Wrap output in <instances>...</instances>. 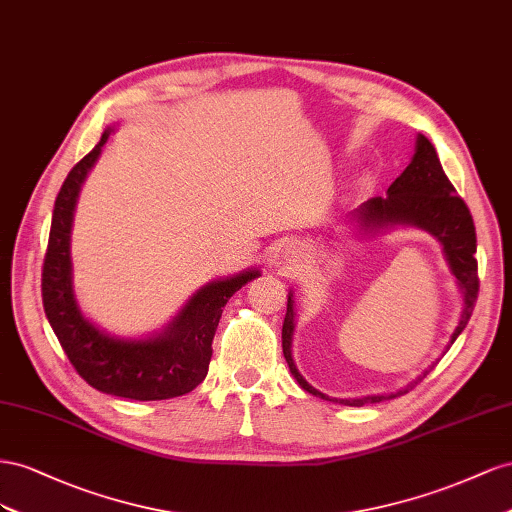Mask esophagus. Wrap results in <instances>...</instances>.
<instances>
[{"label":"esophagus","mask_w":512,"mask_h":512,"mask_svg":"<svg viewBox=\"0 0 512 512\" xmlns=\"http://www.w3.org/2000/svg\"><path fill=\"white\" fill-rule=\"evenodd\" d=\"M276 257H279L281 264L291 266V264H294V261H298V251H294V248L287 246V248H283V251H281L279 255H276Z\"/></svg>","instance_id":"obj_1"}]
</instances>
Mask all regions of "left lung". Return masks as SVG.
Here are the masks:
<instances>
[{
	"mask_svg": "<svg viewBox=\"0 0 512 512\" xmlns=\"http://www.w3.org/2000/svg\"><path fill=\"white\" fill-rule=\"evenodd\" d=\"M349 225L354 227L358 238L377 236V233H386L390 229L410 227L429 233L431 238L442 244V253L450 272L455 274L457 285L463 296V306L459 315V324L452 332L448 347L457 341L467 321L472 317L474 304L478 298V264H476V229L472 214L467 210L465 201L457 195L455 186L450 184L446 173L442 169L440 158L425 135L416 137V148L412 163L405 167V171L394 180L388 188L386 197H371L349 214ZM294 330H296V313H294V294L289 291L287 296V313L283 321V354L289 364V371L294 375L298 386L306 392L315 394L319 399L334 401L341 405L360 407L364 403H379L384 399L401 397V394L410 392L422 377H427L429 371L418 375L412 384L399 388L397 392L386 394H369V397H356V399H337L328 397L321 390L313 388L306 379L300 375L294 356H291V343H294ZM446 347V349H448Z\"/></svg>",
	"mask_w": 512,
	"mask_h": 512,
	"instance_id": "8db88e82",
	"label": "left lung"
}]
</instances>
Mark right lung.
<instances>
[{"label":"right lung","instance_id":"add662e5","mask_svg":"<svg viewBox=\"0 0 512 512\" xmlns=\"http://www.w3.org/2000/svg\"><path fill=\"white\" fill-rule=\"evenodd\" d=\"M111 133L113 126H107L94 150L72 167L55 199L42 266V304L72 367L92 388L133 401L182 397L208 375L212 339L227 300L261 270L248 268L199 287L169 324L148 337H120L85 317L72 285L70 233L81 186Z\"/></svg>","mask_w":512,"mask_h":512}]
</instances>
